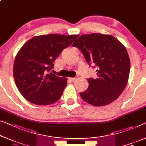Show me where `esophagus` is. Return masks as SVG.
I'll list each match as a JSON object with an SVG mask.
<instances>
[{"label": "esophagus", "mask_w": 146, "mask_h": 146, "mask_svg": "<svg viewBox=\"0 0 146 146\" xmlns=\"http://www.w3.org/2000/svg\"><path fill=\"white\" fill-rule=\"evenodd\" d=\"M76 79V78H69V80H71V81H73V80H75Z\"/></svg>", "instance_id": "34e87169"}]
</instances>
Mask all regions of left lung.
Wrapping results in <instances>:
<instances>
[{"mask_svg":"<svg viewBox=\"0 0 146 146\" xmlns=\"http://www.w3.org/2000/svg\"><path fill=\"white\" fill-rule=\"evenodd\" d=\"M73 46L96 68L97 77L88 79V88L80 93L82 99L103 106L118 98L127 86L130 69L129 54L120 41L109 35L92 33L80 36Z\"/></svg>","mask_w":146,"mask_h":146,"instance_id":"obj_1","label":"left lung"}]
</instances>
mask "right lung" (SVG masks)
Here are the masks:
<instances>
[{"mask_svg": "<svg viewBox=\"0 0 146 146\" xmlns=\"http://www.w3.org/2000/svg\"><path fill=\"white\" fill-rule=\"evenodd\" d=\"M79 35L50 34L34 36L17 52L14 78L19 92L31 103L46 106L55 103L67 86V78L50 72L63 50Z\"/></svg>", "mask_w": 146, "mask_h": 146, "instance_id": "right-lung-1", "label": "right lung"}]
</instances>
